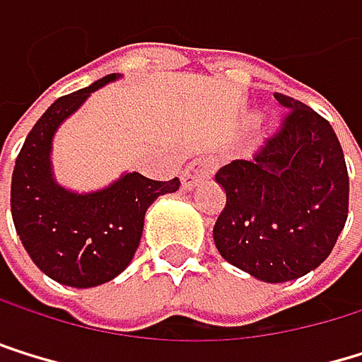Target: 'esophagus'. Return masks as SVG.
Segmentation results:
<instances>
[{"mask_svg":"<svg viewBox=\"0 0 362 362\" xmlns=\"http://www.w3.org/2000/svg\"><path fill=\"white\" fill-rule=\"evenodd\" d=\"M215 171V163L211 158H199V160H193L185 171H182V189L185 191H191L195 189L202 180H208Z\"/></svg>","mask_w":362,"mask_h":362,"instance_id":"esophagus-1","label":"esophagus"}]
</instances>
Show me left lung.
<instances>
[{
    "label": "left lung",
    "mask_w": 362,
    "mask_h": 362,
    "mask_svg": "<svg viewBox=\"0 0 362 362\" xmlns=\"http://www.w3.org/2000/svg\"><path fill=\"white\" fill-rule=\"evenodd\" d=\"M280 130L252 160H232L215 180L226 206L213 228L219 254L262 282H288L330 256L347 219L350 177L330 123L276 93Z\"/></svg>",
    "instance_id": "8db88e82"
}]
</instances>
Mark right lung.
Segmentation results:
<instances>
[{"mask_svg": "<svg viewBox=\"0 0 362 362\" xmlns=\"http://www.w3.org/2000/svg\"><path fill=\"white\" fill-rule=\"evenodd\" d=\"M117 78L119 74H110L58 97L34 123L12 171L10 211L25 252L45 276L76 288L104 284L126 269L141 243L147 208L180 189L177 177L158 182L136 171L93 193H76L56 182V130L93 90Z\"/></svg>", "mask_w": 362, "mask_h": 362, "instance_id": "1", "label": "right lung"}]
</instances>
